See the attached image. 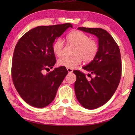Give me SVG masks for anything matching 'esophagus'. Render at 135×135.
<instances>
[{
  "label": "esophagus",
  "mask_w": 135,
  "mask_h": 135,
  "mask_svg": "<svg viewBox=\"0 0 135 135\" xmlns=\"http://www.w3.org/2000/svg\"><path fill=\"white\" fill-rule=\"evenodd\" d=\"M67 70H68V71L69 73H73V71L71 69H69V68H67Z\"/></svg>",
  "instance_id": "obj_1"
}]
</instances>
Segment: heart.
Wrapping results in <instances>:
<instances>
[{
  "instance_id": "1",
  "label": "heart",
  "mask_w": 135,
  "mask_h": 135,
  "mask_svg": "<svg viewBox=\"0 0 135 135\" xmlns=\"http://www.w3.org/2000/svg\"><path fill=\"white\" fill-rule=\"evenodd\" d=\"M68 43L75 47L73 57H63L58 60L60 66L73 69L78 65L81 61L89 62L96 57L99 51V44L96 40L90 39L89 36L79 31H73L67 36ZM64 43L62 39H57L54 43L52 50L54 54L60 57L62 55Z\"/></svg>"
}]
</instances>
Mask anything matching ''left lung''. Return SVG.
<instances>
[{
    "label": "left lung",
    "instance_id": "8db88e82",
    "mask_svg": "<svg viewBox=\"0 0 135 135\" xmlns=\"http://www.w3.org/2000/svg\"><path fill=\"white\" fill-rule=\"evenodd\" d=\"M78 30L95 35L98 38L99 51L90 63L82 68L95 77L88 80L79 70L74 89L76 99L83 107L94 109L101 107L111 99L120 82L122 73L121 56L119 47L109 32L101 28L78 27Z\"/></svg>",
    "mask_w": 135,
    "mask_h": 135
}]
</instances>
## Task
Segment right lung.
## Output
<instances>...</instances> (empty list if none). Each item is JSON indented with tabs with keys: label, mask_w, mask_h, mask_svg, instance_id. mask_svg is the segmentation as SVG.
<instances>
[{
	"label": "right lung",
	"mask_w": 135,
	"mask_h": 135,
	"mask_svg": "<svg viewBox=\"0 0 135 135\" xmlns=\"http://www.w3.org/2000/svg\"><path fill=\"white\" fill-rule=\"evenodd\" d=\"M72 27L70 23L38 26L27 31L16 44L12 64V80L20 96L28 104L42 108L54 101L68 71L60 66L46 74L43 73L52 69L56 62L52 50L55 39Z\"/></svg>",
	"instance_id": "add662e5"
}]
</instances>
